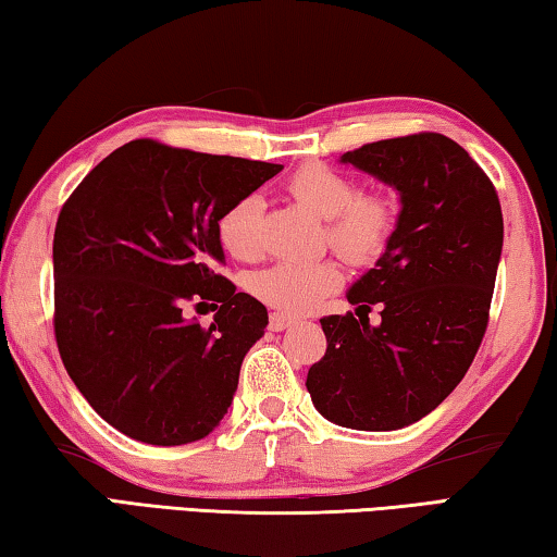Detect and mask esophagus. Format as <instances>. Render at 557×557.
<instances>
[{"label": "esophagus", "instance_id": "esophagus-1", "mask_svg": "<svg viewBox=\"0 0 557 557\" xmlns=\"http://www.w3.org/2000/svg\"><path fill=\"white\" fill-rule=\"evenodd\" d=\"M297 319L295 317H289V314H282V312H272L270 314V332H285L287 326H292L295 324Z\"/></svg>", "mask_w": 557, "mask_h": 557}]
</instances>
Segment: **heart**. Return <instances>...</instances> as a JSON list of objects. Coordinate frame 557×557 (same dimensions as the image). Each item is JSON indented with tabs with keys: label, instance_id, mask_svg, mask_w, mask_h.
<instances>
[{
	"label": "heart",
	"instance_id": "obj_1",
	"mask_svg": "<svg viewBox=\"0 0 557 557\" xmlns=\"http://www.w3.org/2000/svg\"><path fill=\"white\" fill-rule=\"evenodd\" d=\"M287 191L326 219L329 245L351 265L379 260L398 225V201L391 194H361L356 178L322 162L295 169L287 178ZM260 223L262 203L256 194L231 203L215 225L223 250L235 260H256L262 250ZM342 285L344 272L332 258L280 260L248 277L252 297L292 314L312 312Z\"/></svg>",
	"mask_w": 557,
	"mask_h": 557
}]
</instances>
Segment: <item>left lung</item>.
<instances>
[{"mask_svg": "<svg viewBox=\"0 0 557 557\" xmlns=\"http://www.w3.org/2000/svg\"><path fill=\"white\" fill-rule=\"evenodd\" d=\"M342 162L391 184L403 209L388 248L346 295L359 319H319L326 354L309 369L307 391L336 425L400 430L457 388L482 346L504 245L502 203L467 149L437 132L363 145ZM373 304L382 307L379 327L368 322Z\"/></svg>", "mask_w": 557, "mask_h": 557, "instance_id": "1", "label": "left lung"}]
</instances>
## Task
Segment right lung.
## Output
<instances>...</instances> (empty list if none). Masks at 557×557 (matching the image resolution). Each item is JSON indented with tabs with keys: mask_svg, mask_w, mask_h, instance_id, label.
Returning a JSON list of instances; mask_svg holds the SVG:
<instances>
[{
	"mask_svg": "<svg viewBox=\"0 0 557 557\" xmlns=\"http://www.w3.org/2000/svg\"><path fill=\"white\" fill-rule=\"evenodd\" d=\"M280 172L132 139L63 203L53 233L55 344L75 388L122 435L176 447L228 412L268 309L215 270V225ZM186 300L211 304L214 324L186 320Z\"/></svg>",
	"mask_w": 557,
	"mask_h": 557,
	"instance_id": "1",
	"label": "right lung"
}]
</instances>
